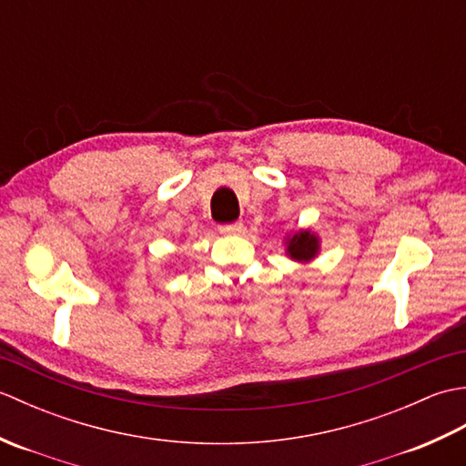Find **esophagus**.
<instances>
[{"label": "esophagus", "instance_id": "1", "mask_svg": "<svg viewBox=\"0 0 466 466\" xmlns=\"http://www.w3.org/2000/svg\"><path fill=\"white\" fill-rule=\"evenodd\" d=\"M244 230V224L242 222H234V224H224L220 226V232L222 234H242Z\"/></svg>", "mask_w": 466, "mask_h": 466}]
</instances>
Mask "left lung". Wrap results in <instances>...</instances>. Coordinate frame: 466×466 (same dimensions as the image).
<instances>
[{
    "label": "left lung",
    "mask_w": 466,
    "mask_h": 466,
    "mask_svg": "<svg viewBox=\"0 0 466 466\" xmlns=\"http://www.w3.org/2000/svg\"><path fill=\"white\" fill-rule=\"evenodd\" d=\"M284 252L290 260L299 264H310L320 254V236L310 228H300L296 232L284 234Z\"/></svg>",
    "instance_id": "1"
}]
</instances>
